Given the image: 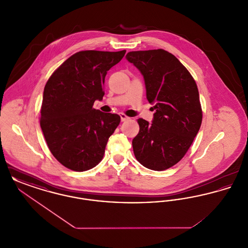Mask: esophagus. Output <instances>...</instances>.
<instances>
[{
	"label": "esophagus",
	"instance_id": "esophagus-1",
	"mask_svg": "<svg viewBox=\"0 0 248 248\" xmlns=\"http://www.w3.org/2000/svg\"><path fill=\"white\" fill-rule=\"evenodd\" d=\"M120 116H121V120H122V122H124V121H127V120H129V117H127L124 113H120Z\"/></svg>",
	"mask_w": 248,
	"mask_h": 248
}]
</instances>
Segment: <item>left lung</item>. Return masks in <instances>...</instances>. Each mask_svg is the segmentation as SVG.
<instances>
[{
  "instance_id": "obj_1",
  "label": "left lung",
  "mask_w": 248,
  "mask_h": 248,
  "mask_svg": "<svg viewBox=\"0 0 248 248\" xmlns=\"http://www.w3.org/2000/svg\"><path fill=\"white\" fill-rule=\"evenodd\" d=\"M126 59L141 72L147 99L155 109L152 124L138 120L134 154L149 169H168L184 157L200 129L197 85L180 61L163 49L132 51Z\"/></svg>"
}]
</instances>
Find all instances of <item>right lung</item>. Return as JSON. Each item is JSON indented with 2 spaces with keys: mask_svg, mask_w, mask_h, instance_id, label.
Masks as SVG:
<instances>
[{
  "mask_svg": "<svg viewBox=\"0 0 248 248\" xmlns=\"http://www.w3.org/2000/svg\"><path fill=\"white\" fill-rule=\"evenodd\" d=\"M125 52H78L54 71L45 86L41 128L51 154L71 170L83 172L98 165L120 124L118 114L104 113L93 105L103 98L107 71Z\"/></svg>",
  "mask_w": 248,
  "mask_h": 248,
  "instance_id": "1",
  "label": "right lung"
}]
</instances>
